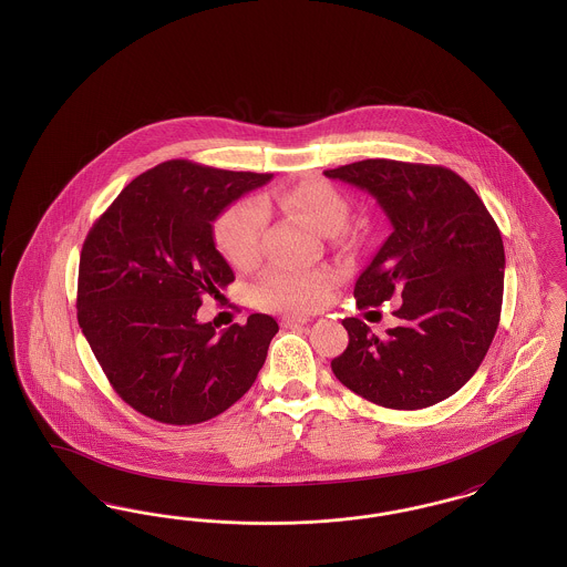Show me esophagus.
I'll use <instances>...</instances> for the list:
<instances>
[{"mask_svg": "<svg viewBox=\"0 0 567 567\" xmlns=\"http://www.w3.org/2000/svg\"><path fill=\"white\" fill-rule=\"evenodd\" d=\"M310 321L308 317H297V315H289L282 319V327H297V324H306Z\"/></svg>", "mask_w": 567, "mask_h": 567, "instance_id": "1", "label": "esophagus"}]
</instances>
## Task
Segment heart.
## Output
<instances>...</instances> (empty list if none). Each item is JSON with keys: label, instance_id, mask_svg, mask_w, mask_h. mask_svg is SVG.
<instances>
[{"label": "heart", "instance_id": "heart-1", "mask_svg": "<svg viewBox=\"0 0 567 567\" xmlns=\"http://www.w3.org/2000/svg\"><path fill=\"white\" fill-rule=\"evenodd\" d=\"M287 213L319 234L338 231L349 216V202L323 181H308L280 195ZM266 210L259 202L246 199L227 208L216 220L215 238L220 252L236 268H248L259 257ZM338 282V271L317 268H282L266 271L252 289L257 306L285 312H312L321 308Z\"/></svg>", "mask_w": 567, "mask_h": 567}]
</instances>
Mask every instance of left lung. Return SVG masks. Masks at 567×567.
I'll use <instances>...</instances> for the list:
<instances>
[{"mask_svg": "<svg viewBox=\"0 0 567 567\" xmlns=\"http://www.w3.org/2000/svg\"><path fill=\"white\" fill-rule=\"evenodd\" d=\"M368 190L393 231L354 282L359 310L393 293L400 324L380 338L344 319L349 347L331 361L336 378L393 410L437 404L474 377L499 324L506 255L483 199L442 165L365 159L324 169Z\"/></svg>", "mask_w": 567, "mask_h": 567, "instance_id": "left-lung-1", "label": "left lung"}]
</instances>
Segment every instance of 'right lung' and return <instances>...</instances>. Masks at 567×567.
<instances>
[{
  "instance_id": "add662e5",
  "label": "right lung",
  "mask_w": 567,
  "mask_h": 567,
  "mask_svg": "<svg viewBox=\"0 0 567 567\" xmlns=\"http://www.w3.org/2000/svg\"><path fill=\"white\" fill-rule=\"evenodd\" d=\"M271 174L174 159L134 178L82 244L79 324L112 389L148 419L195 425L236 404L278 323L250 315L216 336L204 296L234 282L213 223Z\"/></svg>"
}]
</instances>
